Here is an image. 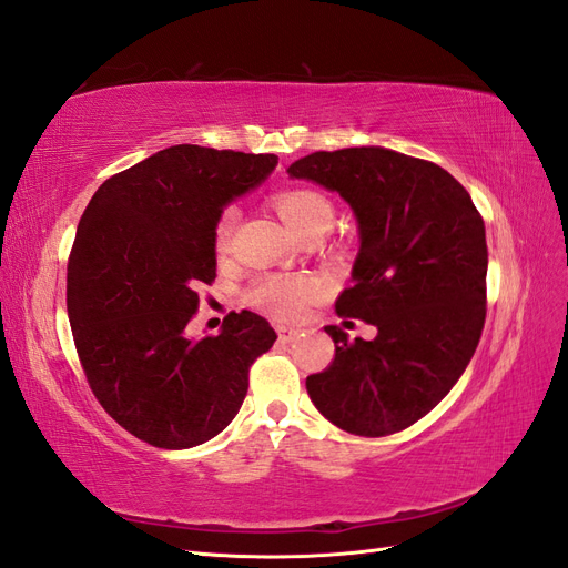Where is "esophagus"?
Instances as JSON below:
<instances>
[{"instance_id": "34e87169", "label": "esophagus", "mask_w": 568, "mask_h": 568, "mask_svg": "<svg viewBox=\"0 0 568 568\" xmlns=\"http://www.w3.org/2000/svg\"><path fill=\"white\" fill-rule=\"evenodd\" d=\"M277 336H280L282 343H291V341L298 338V332L291 329V326H277Z\"/></svg>"}]
</instances>
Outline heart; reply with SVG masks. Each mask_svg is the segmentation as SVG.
<instances>
[{"instance_id":"1","label":"heart","mask_w":568,"mask_h":568,"mask_svg":"<svg viewBox=\"0 0 568 568\" xmlns=\"http://www.w3.org/2000/svg\"><path fill=\"white\" fill-rule=\"evenodd\" d=\"M272 203L274 209H277L280 217L284 220V225L294 232L301 242H317V239H322L334 225L332 201L315 192V189H282V192L274 194ZM236 220V205L222 209L213 230V244L217 253L230 246ZM315 296L317 282L313 277H307V274H265V277H261L251 286L248 303L274 317L294 320L305 311V305Z\"/></svg>"}]
</instances>
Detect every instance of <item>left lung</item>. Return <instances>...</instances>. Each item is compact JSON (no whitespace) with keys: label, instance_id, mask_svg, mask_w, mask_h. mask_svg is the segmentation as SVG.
I'll use <instances>...</instances> for the list:
<instances>
[{"label":"left lung","instance_id":"left-lung-1","mask_svg":"<svg viewBox=\"0 0 568 568\" xmlns=\"http://www.w3.org/2000/svg\"><path fill=\"white\" fill-rule=\"evenodd\" d=\"M288 175L351 203L359 253L336 315L376 326L372 341L324 326L336 355L307 376V395L343 432L398 434L450 393L478 346L488 272L484 217L448 170L384 146L315 151L291 163Z\"/></svg>","mask_w":568,"mask_h":568}]
</instances>
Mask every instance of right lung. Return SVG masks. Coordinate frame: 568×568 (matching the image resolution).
<instances>
[{
	"label": "right lung",
	"instance_id": "obj_1",
	"mask_svg": "<svg viewBox=\"0 0 568 568\" xmlns=\"http://www.w3.org/2000/svg\"><path fill=\"white\" fill-rule=\"evenodd\" d=\"M274 153L178 144L101 184L68 255L65 305L88 384L140 440L186 450L242 407L248 369L277 334L261 315L230 313L217 336L184 334L199 284L215 282L222 205L261 184Z\"/></svg>",
	"mask_w": 568,
	"mask_h": 568
}]
</instances>
